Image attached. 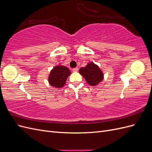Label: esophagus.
Instances as JSON below:
<instances>
[{
    "mask_svg": "<svg viewBox=\"0 0 152 152\" xmlns=\"http://www.w3.org/2000/svg\"><path fill=\"white\" fill-rule=\"evenodd\" d=\"M78 70H79V69H78V68H74L72 69V71L73 72H78Z\"/></svg>",
    "mask_w": 152,
    "mask_h": 152,
    "instance_id": "esophagus-1",
    "label": "esophagus"
}]
</instances>
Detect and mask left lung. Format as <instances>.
Here are the masks:
<instances>
[{
	"label": "left lung",
	"mask_w": 152,
	"mask_h": 152,
	"mask_svg": "<svg viewBox=\"0 0 152 152\" xmlns=\"http://www.w3.org/2000/svg\"><path fill=\"white\" fill-rule=\"evenodd\" d=\"M79 73L84 77L87 83L92 86L98 85L104 78L102 70L93 62L88 63L85 67L80 68Z\"/></svg>",
	"instance_id": "left-lung-1"
}]
</instances>
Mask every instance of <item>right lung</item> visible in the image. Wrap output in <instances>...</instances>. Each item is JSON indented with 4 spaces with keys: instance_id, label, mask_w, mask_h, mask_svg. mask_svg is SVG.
<instances>
[{
    "instance_id": "obj_1",
    "label": "right lung",
    "mask_w": 152,
    "mask_h": 152,
    "mask_svg": "<svg viewBox=\"0 0 152 152\" xmlns=\"http://www.w3.org/2000/svg\"><path fill=\"white\" fill-rule=\"evenodd\" d=\"M70 74V70L65 66L58 65L54 66L49 75V83L53 87L61 88L65 86L67 78Z\"/></svg>"
}]
</instances>
